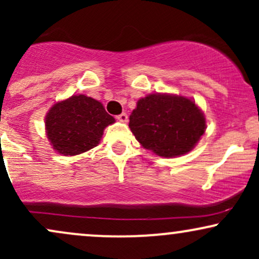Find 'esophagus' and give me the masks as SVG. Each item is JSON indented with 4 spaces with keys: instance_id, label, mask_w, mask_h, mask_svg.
<instances>
[{
    "instance_id": "1",
    "label": "esophagus",
    "mask_w": 259,
    "mask_h": 259,
    "mask_svg": "<svg viewBox=\"0 0 259 259\" xmlns=\"http://www.w3.org/2000/svg\"><path fill=\"white\" fill-rule=\"evenodd\" d=\"M115 118H117V120L121 121V123H126V121H127V114H126V113H121V114L117 115Z\"/></svg>"
}]
</instances>
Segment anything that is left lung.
Wrapping results in <instances>:
<instances>
[{
  "label": "left lung",
  "instance_id": "obj_1",
  "mask_svg": "<svg viewBox=\"0 0 259 259\" xmlns=\"http://www.w3.org/2000/svg\"><path fill=\"white\" fill-rule=\"evenodd\" d=\"M129 127L144 148L160 157H177L196 146L206 130V119L187 97L152 94L138 101Z\"/></svg>",
  "mask_w": 259,
  "mask_h": 259
}]
</instances>
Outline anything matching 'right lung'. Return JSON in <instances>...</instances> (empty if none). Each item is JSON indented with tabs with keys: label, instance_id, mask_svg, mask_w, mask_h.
<instances>
[{
	"label": "right lung",
	"instance_id": "1",
	"mask_svg": "<svg viewBox=\"0 0 259 259\" xmlns=\"http://www.w3.org/2000/svg\"><path fill=\"white\" fill-rule=\"evenodd\" d=\"M114 121L99 101L74 95L51 107L45 126L47 139L58 153L75 156L96 147L105 127Z\"/></svg>",
	"mask_w": 259,
	"mask_h": 259
}]
</instances>
